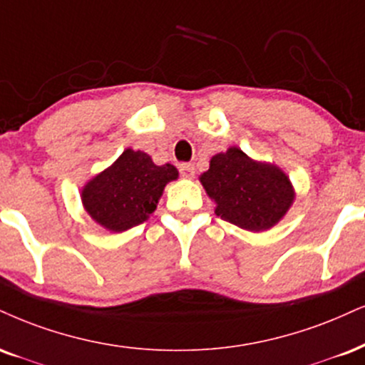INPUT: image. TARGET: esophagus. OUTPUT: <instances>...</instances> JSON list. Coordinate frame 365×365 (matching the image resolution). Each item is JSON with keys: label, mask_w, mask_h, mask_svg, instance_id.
<instances>
[{"label": "esophagus", "mask_w": 365, "mask_h": 365, "mask_svg": "<svg viewBox=\"0 0 365 365\" xmlns=\"http://www.w3.org/2000/svg\"><path fill=\"white\" fill-rule=\"evenodd\" d=\"M180 175L183 178H194L195 177V166L192 163H182L180 165Z\"/></svg>", "instance_id": "1"}]
</instances>
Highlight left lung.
Listing matches in <instances>:
<instances>
[{
    "instance_id": "left-lung-1",
    "label": "left lung",
    "mask_w": 365,
    "mask_h": 365,
    "mask_svg": "<svg viewBox=\"0 0 365 365\" xmlns=\"http://www.w3.org/2000/svg\"><path fill=\"white\" fill-rule=\"evenodd\" d=\"M200 182L217 204V216L248 231L277 225L294 200L292 185L282 170L253 161L238 148L214 156Z\"/></svg>"
}]
</instances>
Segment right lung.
<instances>
[{"label": "right lung", "instance_id": "right-lung-1", "mask_svg": "<svg viewBox=\"0 0 365 365\" xmlns=\"http://www.w3.org/2000/svg\"><path fill=\"white\" fill-rule=\"evenodd\" d=\"M178 177L173 165L158 166L143 151L125 149L110 168L83 188V205L108 231H125L155 212L163 188Z\"/></svg>", "mask_w": 365, "mask_h": 365}]
</instances>
